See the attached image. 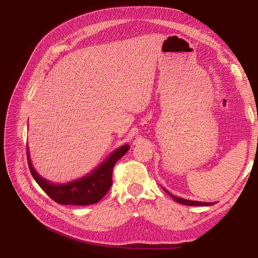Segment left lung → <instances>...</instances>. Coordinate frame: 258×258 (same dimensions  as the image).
I'll return each instance as SVG.
<instances>
[{"mask_svg":"<svg viewBox=\"0 0 258 258\" xmlns=\"http://www.w3.org/2000/svg\"><path fill=\"white\" fill-rule=\"evenodd\" d=\"M163 190H166L167 194H169L171 197H172L176 202H178V204H182V205H185V206H212L214 205V202H200V201H192V200H187V199H183V198H179V197H176V196H173V195H171L167 189L162 188Z\"/></svg>","mask_w":258,"mask_h":258,"instance_id":"1","label":"left lung"}]
</instances>
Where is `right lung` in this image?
<instances>
[{
    "label": "right lung",
    "instance_id": "right-lung-1",
    "mask_svg": "<svg viewBox=\"0 0 258 258\" xmlns=\"http://www.w3.org/2000/svg\"><path fill=\"white\" fill-rule=\"evenodd\" d=\"M129 145H122L110 155L102 165H100L92 173L76 181L67 184H53L38 174L30 160L27 146V158L30 172L36 183L48 196L59 205L69 206H88L97 204L102 199L112 186L113 168L117 160L129 150Z\"/></svg>",
    "mask_w": 258,
    "mask_h": 258
}]
</instances>
